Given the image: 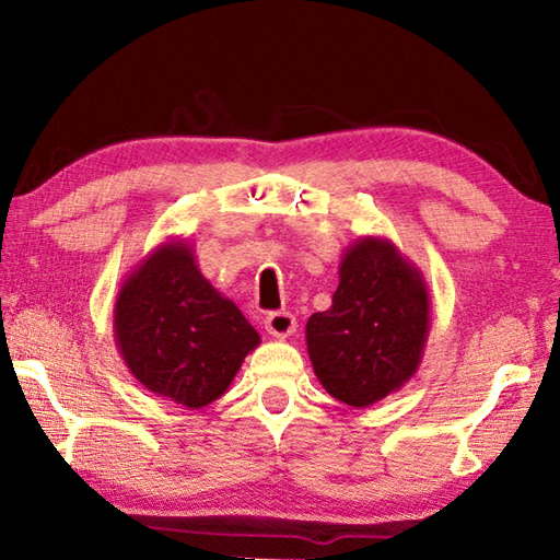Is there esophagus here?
Instances as JSON below:
<instances>
[{
    "label": "esophagus",
    "instance_id": "34e87169",
    "mask_svg": "<svg viewBox=\"0 0 560 560\" xmlns=\"http://www.w3.org/2000/svg\"><path fill=\"white\" fill-rule=\"evenodd\" d=\"M265 329L269 331L271 337L277 339H287L295 331V317L291 313H269L265 319Z\"/></svg>",
    "mask_w": 560,
    "mask_h": 560
}]
</instances>
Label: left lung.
I'll return each instance as SVG.
<instances>
[{
	"instance_id": "8db88e82",
	"label": "left lung",
	"mask_w": 560,
	"mask_h": 560,
	"mask_svg": "<svg viewBox=\"0 0 560 560\" xmlns=\"http://www.w3.org/2000/svg\"><path fill=\"white\" fill-rule=\"evenodd\" d=\"M431 331V299L419 267L387 237L347 247L331 307L305 325L313 371L331 397L371 407L419 371Z\"/></svg>"
}]
</instances>
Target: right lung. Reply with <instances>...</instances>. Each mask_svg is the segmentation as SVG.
<instances>
[{
    "label": "right lung",
    "mask_w": 560,
    "mask_h": 560,
    "mask_svg": "<svg viewBox=\"0 0 560 560\" xmlns=\"http://www.w3.org/2000/svg\"><path fill=\"white\" fill-rule=\"evenodd\" d=\"M115 343L153 395L201 409L259 347L257 329L199 271L187 241H165L127 273L113 313Z\"/></svg>",
    "instance_id": "add662e5"
}]
</instances>
